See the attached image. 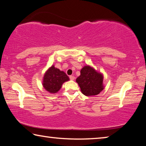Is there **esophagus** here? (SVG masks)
<instances>
[{"label": "esophagus", "mask_w": 146, "mask_h": 146, "mask_svg": "<svg viewBox=\"0 0 146 146\" xmlns=\"http://www.w3.org/2000/svg\"><path fill=\"white\" fill-rule=\"evenodd\" d=\"M70 79L71 80H73L74 79H75V76H73V75H71V76H70Z\"/></svg>", "instance_id": "34e87169"}]
</instances>
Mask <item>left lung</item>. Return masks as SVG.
Returning <instances> with one entry per match:
<instances>
[{
  "mask_svg": "<svg viewBox=\"0 0 146 146\" xmlns=\"http://www.w3.org/2000/svg\"><path fill=\"white\" fill-rule=\"evenodd\" d=\"M76 82L86 96L97 95L104 89L102 75L88 66L81 70L80 75L76 78Z\"/></svg>",
  "mask_w": 146,
  "mask_h": 146,
  "instance_id": "obj_1",
  "label": "left lung"
}]
</instances>
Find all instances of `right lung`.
Segmentation results:
<instances>
[{"mask_svg":"<svg viewBox=\"0 0 146 146\" xmlns=\"http://www.w3.org/2000/svg\"><path fill=\"white\" fill-rule=\"evenodd\" d=\"M69 79L68 76L64 71L52 66L44 76L43 86L50 93H55L61 88L62 84Z\"/></svg>","mask_w":146,"mask_h":146,"instance_id":"1","label":"right lung"}]
</instances>
